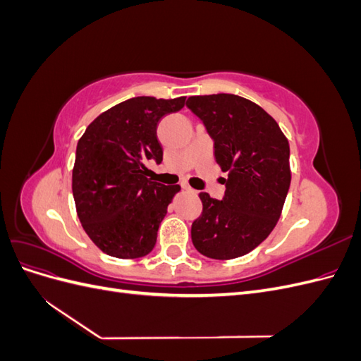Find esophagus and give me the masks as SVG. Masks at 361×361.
<instances>
[{
    "mask_svg": "<svg viewBox=\"0 0 361 361\" xmlns=\"http://www.w3.org/2000/svg\"><path fill=\"white\" fill-rule=\"evenodd\" d=\"M182 190L187 191V192H195V191L190 187V185H187V183H182Z\"/></svg>",
    "mask_w": 361,
    "mask_h": 361,
    "instance_id": "34e87169",
    "label": "esophagus"
}]
</instances>
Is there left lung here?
Masks as SVG:
<instances>
[{"label": "left lung", "instance_id": "obj_1", "mask_svg": "<svg viewBox=\"0 0 361 361\" xmlns=\"http://www.w3.org/2000/svg\"><path fill=\"white\" fill-rule=\"evenodd\" d=\"M187 106L214 141L218 166L227 171L221 200L200 192L203 212L191 239L206 257L244 256L276 227L290 185L289 143L277 122L245 97L191 96Z\"/></svg>", "mask_w": 361, "mask_h": 361}]
</instances>
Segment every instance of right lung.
<instances>
[{
  "instance_id": "1",
  "label": "right lung",
  "mask_w": 361,
  "mask_h": 361,
  "mask_svg": "<svg viewBox=\"0 0 361 361\" xmlns=\"http://www.w3.org/2000/svg\"><path fill=\"white\" fill-rule=\"evenodd\" d=\"M185 97L137 96L87 126L76 146L72 192L85 233L104 253L137 259L155 247L158 227L179 185L152 182L147 161L162 162L159 120L182 110Z\"/></svg>"
}]
</instances>
